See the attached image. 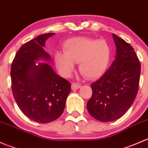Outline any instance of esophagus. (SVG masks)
<instances>
[{
    "label": "esophagus",
    "mask_w": 148,
    "mask_h": 148,
    "mask_svg": "<svg viewBox=\"0 0 148 148\" xmlns=\"http://www.w3.org/2000/svg\"><path fill=\"white\" fill-rule=\"evenodd\" d=\"M80 86H81V85L78 83L73 82L71 84V89H72L73 90H75V89H79V88H80Z\"/></svg>",
    "instance_id": "34e87169"
}]
</instances>
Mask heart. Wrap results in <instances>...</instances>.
I'll return each mask as SVG.
<instances>
[{"label":"heart","instance_id":"b5f03b06","mask_svg":"<svg viewBox=\"0 0 148 148\" xmlns=\"http://www.w3.org/2000/svg\"><path fill=\"white\" fill-rule=\"evenodd\" d=\"M64 53H56L55 63L64 77H69L79 63V70L89 79L99 78L107 70L111 59L110 44L104 39L77 37L64 44Z\"/></svg>","mask_w":148,"mask_h":148}]
</instances>
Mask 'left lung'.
<instances>
[{
	"label": "left lung",
	"mask_w": 148,
	"mask_h": 148,
	"mask_svg": "<svg viewBox=\"0 0 148 148\" xmlns=\"http://www.w3.org/2000/svg\"><path fill=\"white\" fill-rule=\"evenodd\" d=\"M116 56L109 69L92 83L86 104L92 117L101 122L118 120L127 112L138 92L140 63L132 46L113 34Z\"/></svg>",
	"instance_id": "left-lung-1"
}]
</instances>
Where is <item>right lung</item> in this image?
Listing matches in <instances>:
<instances>
[{
  "mask_svg": "<svg viewBox=\"0 0 148 148\" xmlns=\"http://www.w3.org/2000/svg\"><path fill=\"white\" fill-rule=\"evenodd\" d=\"M53 34H42L23 44L10 69L15 101L26 117L38 123H49L59 118L71 92L69 82L58 76L49 64L36 62L51 60L44 47Z\"/></svg>",
  "mask_w": 148,
  "mask_h": 148,
  "instance_id": "1",
  "label": "right lung"
}]
</instances>
